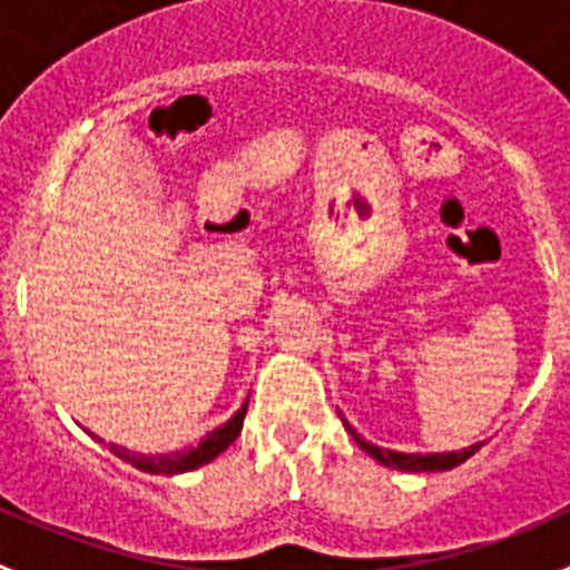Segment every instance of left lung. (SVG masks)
<instances>
[{
    "label": "left lung",
    "mask_w": 570,
    "mask_h": 570,
    "mask_svg": "<svg viewBox=\"0 0 570 570\" xmlns=\"http://www.w3.org/2000/svg\"><path fill=\"white\" fill-rule=\"evenodd\" d=\"M338 416H342V413H338ZM342 422H344V430L353 435V441L366 452V455L375 458L377 463L389 465V469L407 471V474H419V471H450V469H455V465L469 461V458L474 455V452H480V446H482V444H471L469 450H461V452H430V455H419V452L383 450V446L361 439V435L353 430V424H350L344 416H342Z\"/></svg>",
    "instance_id": "8db88e82"
}]
</instances>
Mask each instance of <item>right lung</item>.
Segmentation results:
<instances>
[{
  "label": "right lung",
  "instance_id": "add662e5",
  "mask_svg": "<svg viewBox=\"0 0 570 570\" xmlns=\"http://www.w3.org/2000/svg\"><path fill=\"white\" fill-rule=\"evenodd\" d=\"M245 413H248V400H245V405L239 407V411L234 413L226 424H220V428L212 430V433L206 435L198 446H193V450L168 452V455H140V452H129L126 446H118V444H107V446L112 455L120 458V461L131 463L135 469H140V471H148V474H165V476L184 474V471H193V469H200V465L212 463L217 455H220V452H226L228 446L237 441V435L243 433ZM96 441H101V439H96Z\"/></svg>",
  "mask_w": 570,
  "mask_h": 570
}]
</instances>
